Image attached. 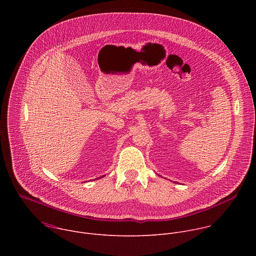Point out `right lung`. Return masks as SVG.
Segmentation results:
<instances>
[{
    "label": "right lung",
    "mask_w": 256,
    "mask_h": 256,
    "mask_svg": "<svg viewBox=\"0 0 256 256\" xmlns=\"http://www.w3.org/2000/svg\"><path fill=\"white\" fill-rule=\"evenodd\" d=\"M103 176H104V175H103Z\"/></svg>",
    "instance_id": "1"
}]
</instances>
